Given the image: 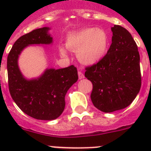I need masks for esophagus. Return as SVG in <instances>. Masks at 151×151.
Segmentation results:
<instances>
[{
    "mask_svg": "<svg viewBox=\"0 0 151 151\" xmlns=\"http://www.w3.org/2000/svg\"><path fill=\"white\" fill-rule=\"evenodd\" d=\"M78 78H79V79H82V78H85V76H84V74L82 73H81V72H78Z\"/></svg>",
    "mask_w": 151,
    "mask_h": 151,
    "instance_id": "obj_1",
    "label": "esophagus"
}]
</instances>
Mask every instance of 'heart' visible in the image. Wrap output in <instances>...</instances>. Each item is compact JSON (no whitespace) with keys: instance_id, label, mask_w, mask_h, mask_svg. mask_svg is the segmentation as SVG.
I'll return each mask as SVG.
<instances>
[{"instance_id":"obj_1","label":"heart","mask_w":151,"mask_h":151,"mask_svg":"<svg viewBox=\"0 0 151 151\" xmlns=\"http://www.w3.org/2000/svg\"><path fill=\"white\" fill-rule=\"evenodd\" d=\"M109 44L107 33L100 28H87L73 32L67 36L66 48L77 52L80 62L88 65L95 64L104 57ZM61 56L67 57V51L63 47H60Z\"/></svg>"}]
</instances>
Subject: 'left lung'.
<instances>
[{"label":"left lung","instance_id":"1","mask_svg":"<svg viewBox=\"0 0 151 151\" xmlns=\"http://www.w3.org/2000/svg\"><path fill=\"white\" fill-rule=\"evenodd\" d=\"M112 44L107 54L97 64L86 68L85 77L93 85L91 99L104 113L127 107L141 85L138 46L127 29L118 25L111 28Z\"/></svg>","mask_w":151,"mask_h":151}]
</instances>
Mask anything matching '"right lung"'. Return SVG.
<instances>
[{
    "instance_id": "add662e5",
    "label": "right lung",
    "mask_w": 151,
    "mask_h": 151,
    "mask_svg": "<svg viewBox=\"0 0 151 151\" xmlns=\"http://www.w3.org/2000/svg\"><path fill=\"white\" fill-rule=\"evenodd\" d=\"M50 29L43 27L21 36L7 57L8 85L12 98L23 113L40 120H54L62 114L66 92L78 78L73 65L46 69L38 78L31 79L21 73L18 65L21 52L30 45H51Z\"/></svg>"
}]
</instances>
